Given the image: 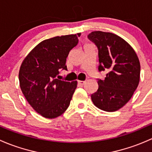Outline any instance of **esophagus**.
I'll return each mask as SVG.
<instances>
[{
	"label": "esophagus",
	"mask_w": 152,
	"mask_h": 152,
	"mask_svg": "<svg viewBox=\"0 0 152 152\" xmlns=\"http://www.w3.org/2000/svg\"><path fill=\"white\" fill-rule=\"evenodd\" d=\"M78 85L79 86H83L84 84H85V83H86V81H83V80H78Z\"/></svg>",
	"instance_id": "1"
}]
</instances>
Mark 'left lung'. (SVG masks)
<instances>
[{
	"instance_id": "left-lung-1",
	"label": "left lung",
	"mask_w": 152,
	"mask_h": 152,
	"mask_svg": "<svg viewBox=\"0 0 152 152\" xmlns=\"http://www.w3.org/2000/svg\"><path fill=\"white\" fill-rule=\"evenodd\" d=\"M88 38L98 48L99 71L107 72L98 79V90L91 94L99 109L114 112L124 106L133 95L140 81V65L133 48L116 34L93 31Z\"/></svg>"
}]
</instances>
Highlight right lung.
<instances>
[{"label":"right lung","instance_id":"1","mask_svg":"<svg viewBox=\"0 0 152 152\" xmlns=\"http://www.w3.org/2000/svg\"><path fill=\"white\" fill-rule=\"evenodd\" d=\"M80 34L56 37L37 45L25 58L20 68L22 92L36 112L55 118L69 106L77 82L56 78L61 69H67L66 61L78 43Z\"/></svg>","mask_w":152,"mask_h":152}]
</instances>
